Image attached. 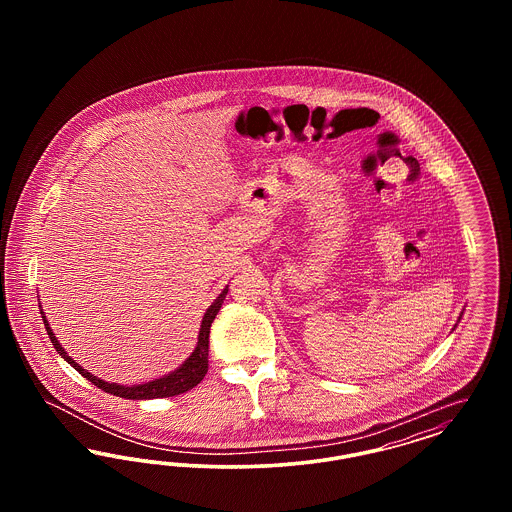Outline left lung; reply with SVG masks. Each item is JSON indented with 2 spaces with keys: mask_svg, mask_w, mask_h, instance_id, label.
Here are the masks:
<instances>
[{
  "mask_svg": "<svg viewBox=\"0 0 512 512\" xmlns=\"http://www.w3.org/2000/svg\"><path fill=\"white\" fill-rule=\"evenodd\" d=\"M459 320H461V317H459ZM455 326H457V324H455Z\"/></svg>",
  "mask_w": 512,
  "mask_h": 512,
  "instance_id": "obj_1",
  "label": "left lung"
}]
</instances>
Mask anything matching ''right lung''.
<instances>
[{"instance_id":"1","label":"right lung","mask_w":512,"mask_h":512,"mask_svg":"<svg viewBox=\"0 0 512 512\" xmlns=\"http://www.w3.org/2000/svg\"><path fill=\"white\" fill-rule=\"evenodd\" d=\"M228 293V286H224V290L219 293V297L209 305V309L205 311L201 326H199V334H197V343L192 355L169 374L149 380L144 384H134V386H124V384H115V382H105L98 376H94L92 372H88L86 368L74 363L73 357H69V353L63 349V345L55 338L51 326H49L48 318L44 315V309H40V315L44 318V326L48 330L49 340L53 343L55 351L73 366L74 370H78V374H82L86 380H90L94 386H98L99 390L124 399H157V397H172V395H180L184 391L195 388L207 374L209 368V334H211V324L215 317L219 315L220 307L224 303V297ZM42 307V305H38Z\"/></svg>"}]
</instances>
